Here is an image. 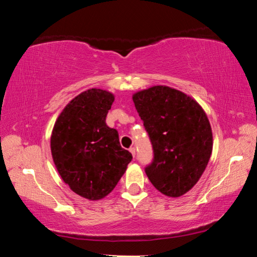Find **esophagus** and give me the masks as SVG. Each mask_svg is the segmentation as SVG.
<instances>
[{
  "instance_id": "1",
  "label": "esophagus",
  "mask_w": 257,
  "mask_h": 257,
  "mask_svg": "<svg viewBox=\"0 0 257 257\" xmlns=\"http://www.w3.org/2000/svg\"><path fill=\"white\" fill-rule=\"evenodd\" d=\"M129 151H130V153L133 154V156L136 155V149H135V147H130Z\"/></svg>"
}]
</instances>
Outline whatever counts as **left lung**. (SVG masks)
I'll list each match as a JSON object with an SVG mask.
<instances>
[{
    "label": "left lung",
    "mask_w": 257,
    "mask_h": 257,
    "mask_svg": "<svg viewBox=\"0 0 257 257\" xmlns=\"http://www.w3.org/2000/svg\"><path fill=\"white\" fill-rule=\"evenodd\" d=\"M133 101L153 146L147 177L165 196H182L197 184L212 154L205 111L189 95L162 85L139 90Z\"/></svg>",
    "instance_id": "obj_1"
}]
</instances>
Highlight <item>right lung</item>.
I'll list each match as a JSON object with an SVG mask.
<instances>
[{
  "mask_svg": "<svg viewBox=\"0 0 257 257\" xmlns=\"http://www.w3.org/2000/svg\"><path fill=\"white\" fill-rule=\"evenodd\" d=\"M113 102L107 90L87 89L67 104L52 130L56 170L73 193L89 201L107 196L133 160L120 146L118 132L105 122Z\"/></svg>",
  "mask_w": 257,
  "mask_h": 257,
  "instance_id": "right-lung-1",
  "label": "right lung"
}]
</instances>
